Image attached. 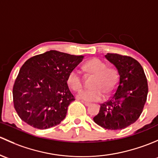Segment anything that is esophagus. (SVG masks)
Returning <instances> with one entry per match:
<instances>
[{"mask_svg": "<svg viewBox=\"0 0 158 158\" xmlns=\"http://www.w3.org/2000/svg\"><path fill=\"white\" fill-rule=\"evenodd\" d=\"M81 102H82V103H84V105H85V106H90V103H88V102L83 101V100H82V101H81Z\"/></svg>", "mask_w": 158, "mask_h": 158, "instance_id": "34e87169", "label": "esophagus"}]
</instances>
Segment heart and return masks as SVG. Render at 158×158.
Here are the masks:
<instances>
[{"instance_id": "b5f03b06", "label": "heart", "mask_w": 158, "mask_h": 158, "mask_svg": "<svg viewBox=\"0 0 158 158\" xmlns=\"http://www.w3.org/2000/svg\"><path fill=\"white\" fill-rule=\"evenodd\" d=\"M87 72L95 74L92 81L91 89L81 90L77 97L88 102L100 101L106 94H110L115 90L118 82V75L113 69L107 68L106 63L99 58H92L84 64ZM67 84L70 88L77 90L81 87V77L77 68L71 70L67 77Z\"/></svg>"}]
</instances>
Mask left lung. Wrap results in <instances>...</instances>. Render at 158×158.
I'll return each instance as SVG.
<instances>
[{"label":"left lung","mask_w":158,"mask_h":158,"mask_svg":"<svg viewBox=\"0 0 158 158\" xmlns=\"http://www.w3.org/2000/svg\"><path fill=\"white\" fill-rule=\"evenodd\" d=\"M105 57L116 68L118 84L110 100L100 104L94 121L106 129H123L137 121L142 113L148 92V81L135 58L115 53H107Z\"/></svg>","instance_id":"8db88e82"}]
</instances>
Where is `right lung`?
Instances as JSON below:
<instances>
[{"instance_id":"obj_1","label":"right lung","mask_w":158,"mask_h":158,"mask_svg":"<svg viewBox=\"0 0 158 158\" xmlns=\"http://www.w3.org/2000/svg\"><path fill=\"white\" fill-rule=\"evenodd\" d=\"M84 58L51 50L29 58L13 87V100L19 118L30 126L46 129L59 124L75 100L67 84L70 71Z\"/></svg>"}]
</instances>
